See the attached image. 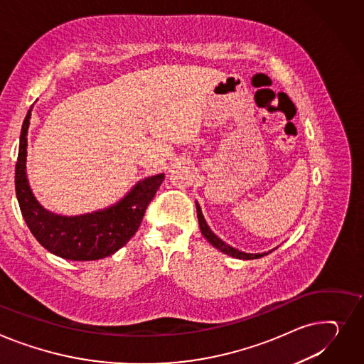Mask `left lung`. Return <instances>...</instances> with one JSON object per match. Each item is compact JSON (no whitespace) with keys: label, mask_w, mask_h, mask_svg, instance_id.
Instances as JSON below:
<instances>
[{"label":"left lung","mask_w":364,"mask_h":364,"mask_svg":"<svg viewBox=\"0 0 364 364\" xmlns=\"http://www.w3.org/2000/svg\"><path fill=\"white\" fill-rule=\"evenodd\" d=\"M196 209H198L199 227H200V231H202L203 237L209 241V243H210L213 247H216L218 250H221L223 253L230 255V256L237 257V259L250 260V259H259V257H262V256H266V255H269L271 252H274V250H269V252H264V253H256V255H253V253H245V252H240V250H237V249H234V247L228 246L227 243H224V241H223L220 237L215 235V232L209 228V225H208V224H206V221H205V216H203L202 209H200V206H199V203H198V202H196Z\"/></svg>","instance_id":"obj_1"}]
</instances>
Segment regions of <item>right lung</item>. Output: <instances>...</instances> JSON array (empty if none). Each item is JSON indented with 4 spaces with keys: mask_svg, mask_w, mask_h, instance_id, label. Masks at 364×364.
I'll return each mask as SVG.
<instances>
[{
    "mask_svg": "<svg viewBox=\"0 0 364 364\" xmlns=\"http://www.w3.org/2000/svg\"><path fill=\"white\" fill-rule=\"evenodd\" d=\"M23 121L16 162V195L31 232L48 250L68 260H98L114 255L136 234L164 174L139 181L115 205L77 216L46 210L35 199L26 177V148L31 112Z\"/></svg>",
    "mask_w": 364,
    "mask_h": 364,
    "instance_id": "right-lung-1",
    "label": "right lung"
}]
</instances>
